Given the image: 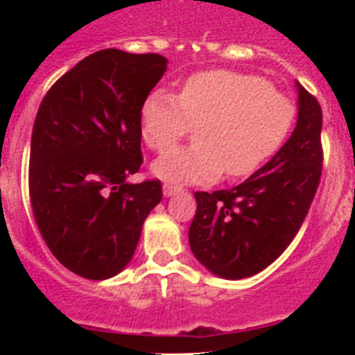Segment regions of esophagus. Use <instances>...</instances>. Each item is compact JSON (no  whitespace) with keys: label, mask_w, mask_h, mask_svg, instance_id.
I'll list each match as a JSON object with an SVG mask.
<instances>
[{"label":"esophagus","mask_w":355,"mask_h":355,"mask_svg":"<svg viewBox=\"0 0 355 355\" xmlns=\"http://www.w3.org/2000/svg\"><path fill=\"white\" fill-rule=\"evenodd\" d=\"M181 192H183L181 188L172 187V184H165V187H163V196L165 197H172V196H175V193H181Z\"/></svg>","instance_id":"1"}]
</instances>
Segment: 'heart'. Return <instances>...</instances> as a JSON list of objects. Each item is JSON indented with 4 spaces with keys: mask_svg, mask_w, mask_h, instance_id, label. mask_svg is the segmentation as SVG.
<instances>
[{
    "mask_svg": "<svg viewBox=\"0 0 355 355\" xmlns=\"http://www.w3.org/2000/svg\"><path fill=\"white\" fill-rule=\"evenodd\" d=\"M295 106L265 80L234 71H205L181 85L178 97L155 90L140 110L147 147L167 149L197 126L190 147H172L153 163L168 184H206L225 174L258 171L286 139Z\"/></svg>",
    "mask_w": 355,
    "mask_h": 355,
    "instance_id": "obj_1",
    "label": "heart"
}]
</instances>
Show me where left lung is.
Listing matches in <instances>:
<instances>
[{
	"label": "left lung",
	"mask_w": 355,
	"mask_h": 355,
	"mask_svg": "<svg viewBox=\"0 0 355 355\" xmlns=\"http://www.w3.org/2000/svg\"><path fill=\"white\" fill-rule=\"evenodd\" d=\"M297 126L281 149L238 187L196 192L188 241L193 256L222 279L259 274L284 252L306 218L322 175V108L295 81Z\"/></svg>",
	"instance_id": "left-lung-1"
}]
</instances>
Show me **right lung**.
<instances>
[{"label":"right lung","instance_id":"right-lung-1","mask_svg":"<svg viewBox=\"0 0 355 355\" xmlns=\"http://www.w3.org/2000/svg\"><path fill=\"white\" fill-rule=\"evenodd\" d=\"M156 53L101 49L53 85L37 112L30 199L46 245L74 274L117 275L139 245L162 183H130L142 165L140 110L167 71Z\"/></svg>","mask_w":355,"mask_h":355}]
</instances>
